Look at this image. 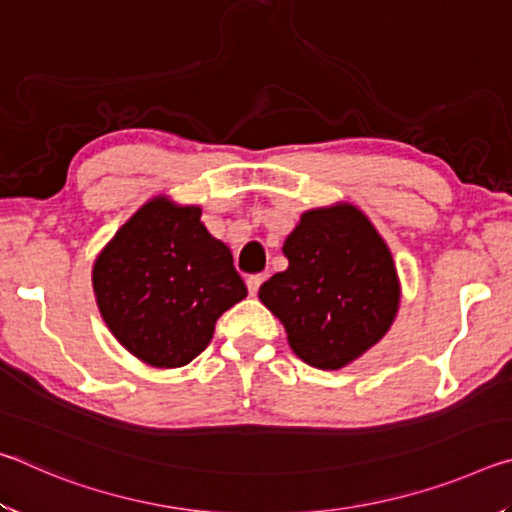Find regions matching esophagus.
I'll use <instances>...</instances> for the list:
<instances>
[{"mask_svg":"<svg viewBox=\"0 0 512 512\" xmlns=\"http://www.w3.org/2000/svg\"><path fill=\"white\" fill-rule=\"evenodd\" d=\"M266 280V273H255V275H250L248 280H246V287H248V293L250 296H255V293L259 291V287H262V282Z\"/></svg>","mask_w":512,"mask_h":512,"instance_id":"esophagus-1","label":"esophagus"}]
</instances>
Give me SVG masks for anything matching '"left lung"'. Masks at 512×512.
Masks as SVG:
<instances>
[{"label":"left lung","mask_w":512,"mask_h":512,"mask_svg":"<svg viewBox=\"0 0 512 512\" xmlns=\"http://www.w3.org/2000/svg\"><path fill=\"white\" fill-rule=\"evenodd\" d=\"M282 250L289 268L259 287V300L302 361L343 368L388 332L400 282L391 250L357 207L305 212Z\"/></svg>","instance_id":"1"}]
</instances>
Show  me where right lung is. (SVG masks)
Returning <instances> with one entry per match:
<instances>
[{"instance_id":"1","label":"right lung","mask_w":512,"mask_h":512,"mask_svg":"<svg viewBox=\"0 0 512 512\" xmlns=\"http://www.w3.org/2000/svg\"><path fill=\"white\" fill-rule=\"evenodd\" d=\"M92 284L115 339L155 368L196 359L219 316L248 293L230 248L201 223V207L164 198L121 225L94 262Z\"/></svg>"}]
</instances>
